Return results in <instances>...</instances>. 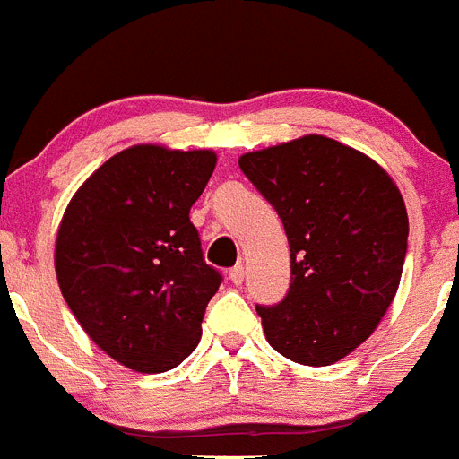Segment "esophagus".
Masks as SVG:
<instances>
[{"instance_id":"esophagus-1","label":"esophagus","mask_w":459,"mask_h":459,"mask_svg":"<svg viewBox=\"0 0 459 459\" xmlns=\"http://www.w3.org/2000/svg\"><path fill=\"white\" fill-rule=\"evenodd\" d=\"M243 278H246V271H243L241 264H237L232 271H230V280H232L234 285H241Z\"/></svg>"}]
</instances>
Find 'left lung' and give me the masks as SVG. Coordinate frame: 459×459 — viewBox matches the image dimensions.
I'll list each match as a JSON object with an SVG mask.
<instances>
[{
  "label": "left lung",
  "instance_id": "8db88e82",
  "mask_svg": "<svg viewBox=\"0 0 459 459\" xmlns=\"http://www.w3.org/2000/svg\"><path fill=\"white\" fill-rule=\"evenodd\" d=\"M238 168L278 211L291 257L285 301L259 307L278 354L333 366L366 342L403 278L409 218L377 160L326 135L248 152Z\"/></svg>",
  "mask_w": 459,
  "mask_h": 459
}]
</instances>
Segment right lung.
<instances>
[{
    "instance_id": "add662e5",
    "label": "right lung",
    "mask_w": 459,
    "mask_h": 459,
    "mask_svg": "<svg viewBox=\"0 0 459 459\" xmlns=\"http://www.w3.org/2000/svg\"><path fill=\"white\" fill-rule=\"evenodd\" d=\"M211 149L133 144L75 190L55 238L56 282L84 333L128 370L158 375L193 354L221 273L188 213Z\"/></svg>"
}]
</instances>
